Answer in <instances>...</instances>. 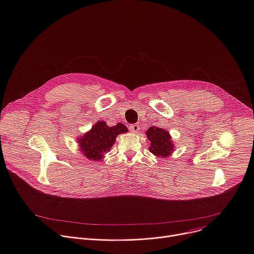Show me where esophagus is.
<instances>
[{"mask_svg": "<svg viewBox=\"0 0 254 254\" xmlns=\"http://www.w3.org/2000/svg\"><path fill=\"white\" fill-rule=\"evenodd\" d=\"M128 128H129V130L131 132H138L139 129H140V127L138 125H136V124H132V125H129Z\"/></svg>", "mask_w": 254, "mask_h": 254, "instance_id": "obj_1", "label": "esophagus"}]
</instances>
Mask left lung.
I'll use <instances>...</instances> for the list:
<instances>
[{
	"mask_svg": "<svg viewBox=\"0 0 254 254\" xmlns=\"http://www.w3.org/2000/svg\"><path fill=\"white\" fill-rule=\"evenodd\" d=\"M146 136L151 142L149 148L151 153L155 154L156 156L166 157L173 152L174 144L171 141L170 133L163 128L151 127L149 129H147Z\"/></svg>",
	"mask_w": 254,
	"mask_h": 254,
	"instance_id": "1",
	"label": "left lung"
}]
</instances>
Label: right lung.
Here are the masks:
<instances>
[{
  "label": "right lung",
  "mask_w": 254,
  "mask_h": 254,
  "mask_svg": "<svg viewBox=\"0 0 254 254\" xmlns=\"http://www.w3.org/2000/svg\"><path fill=\"white\" fill-rule=\"evenodd\" d=\"M127 131V128L123 124L108 127L104 122H99L78 140L80 150L90 160H101L103 155L111 150L117 134Z\"/></svg>",
  "instance_id": "1"
}]
</instances>
